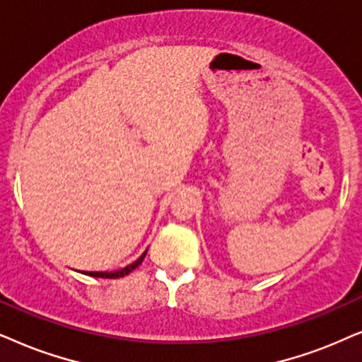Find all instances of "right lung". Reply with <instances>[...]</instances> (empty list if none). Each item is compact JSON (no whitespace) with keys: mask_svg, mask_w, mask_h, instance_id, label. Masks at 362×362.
Instances as JSON below:
<instances>
[{"mask_svg":"<svg viewBox=\"0 0 362 362\" xmlns=\"http://www.w3.org/2000/svg\"><path fill=\"white\" fill-rule=\"evenodd\" d=\"M145 255H147V250H145V252L141 254L140 257L135 260V262L128 264L127 267L118 269V271H113V272H83V274H86V276H91V277H103V279H118V277H125L127 274H130L132 271H134V269H136L141 262H144Z\"/></svg>","mask_w":362,"mask_h":362,"instance_id":"1","label":"right lung"}]
</instances>
